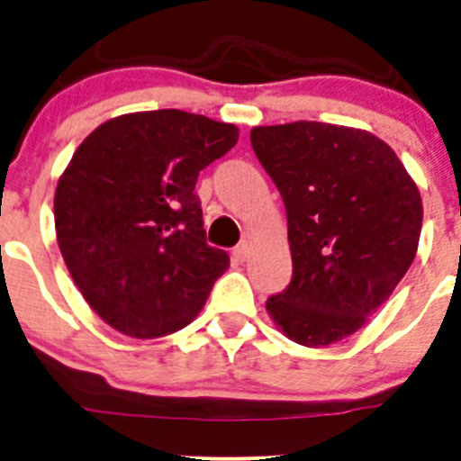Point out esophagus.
I'll list each match as a JSON object with an SVG mask.
<instances>
[{"label": "esophagus", "mask_w": 461, "mask_h": 461, "mask_svg": "<svg viewBox=\"0 0 461 461\" xmlns=\"http://www.w3.org/2000/svg\"><path fill=\"white\" fill-rule=\"evenodd\" d=\"M234 258L240 260V263H245V260L249 258V245L248 243H240L239 248L234 249Z\"/></svg>", "instance_id": "1"}]
</instances>
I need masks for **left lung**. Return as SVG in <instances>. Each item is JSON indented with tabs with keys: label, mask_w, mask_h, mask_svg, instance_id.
Instances as JSON below:
<instances>
[{
	"label": "left lung",
	"mask_w": 461,
	"mask_h": 461,
	"mask_svg": "<svg viewBox=\"0 0 461 461\" xmlns=\"http://www.w3.org/2000/svg\"><path fill=\"white\" fill-rule=\"evenodd\" d=\"M258 162L287 213L292 281L265 310L292 341L330 346L364 328L415 260L420 187L366 129L299 122L254 127Z\"/></svg>",
	"instance_id": "obj_1"
}]
</instances>
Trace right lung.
Instances as JSON below:
<instances>
[{"mask_svg": "<svg viewBox=\"0 0 461 461\" xmlns=\"http://www.w3.org/2000/svg\"><path fill=\"white\" fill-rule=\"evenodd\" d=\"M239 142V127L178 109L102 122L55 187L59 252L106 325L133 339L178 332L230 267L209 248L194 187Z\"/></svg>", "mask_w": 461, "mask_h": 461, "instance_id": "obj_1", "label": "right lung"}]
</instances>
